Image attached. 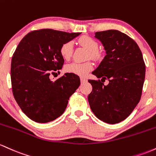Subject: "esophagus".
<instances>
[{
  "label": "esophagus",
  "instance_id": "34e87169",
  "mask_svg": "<svg viewBox=\"0 0 156 156\" xmlns=\"http://www.w3.org/2000/svg\"><path fill=\"white\" fill-rule=\"evenodd\" d=\"M80 80H81V83H85V82H87L86 79L84 78V77H81V78H80Z\"/></svg>",
  "mask_w": 156,
  "mask_h": 156
}]
</instances>
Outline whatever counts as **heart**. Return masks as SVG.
<instances>
[{"mask_svg":"<svg viewBox=\"0 0 156 156\" xmlns=\"http://www.w3.org/2000/svg\"><path fill=\"white\" fill-rule=\"evenodd\" d=\"M79 43L83 45L84 48L89 51L87 58L97 59L99 56L98 52V43L94 38L89 36H83L79 39ZM73 43L72 41H67L61 45L59 52L62 57L66 60H69L73 54ZM94 66L90 62H86L80 63V62H73L68 64L65 67L66 72L73 73L80 76H85L93 69Z\"/></svg>","mask_w":156,"mask_h":156,"instance_id":"heart-1","label":"heart"}]
</instances>
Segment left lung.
Segmentation results:
<instances>
[{
	"instance_id": "1",
	"label": "left lung",
	"mask_w": 156,
	"mask_h": 156,
	"mask_svg": "<svg viewBox=\"0 0 156 156\" xmlns=\"http://www.w3.org/2000/svg\"><path fill=\"white\" fill-rule=\"evenodd\" d=\"M106 55L92 73L100 80H89L92 91L88 95L90 109L99 119L108 124L125 120L141 99L145 78V64L139 45L118 30L95 33Z\"/></svg>"
}]
</instances>
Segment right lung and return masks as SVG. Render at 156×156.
<instances>
[{
	"label": "right lung",
	"instance_id": "add662e5",
	"mask_svg": "<svg viewBox=\"0 0 156 156\" xmlns=\"http://www.w3.org/2000/svg\"><path fill=\"white\" fill-rule=\"evenodd\" d=\"M80 34L50 29L34 30L17 45L11 63L12 93L30 119L46 123L58 118L80 86V77L73 73H66L54 81L49 76L64 64L61 45Z\"/></svg>",
	"mask_w": 156,
	"mask_h": 156
}]
</instances>
